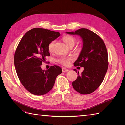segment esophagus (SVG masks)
<instances>
[{"instance_id": "34e87169", "label": "esophagus", "mask_w": 125, "mask_h": 125, "mask_svg": "<svg viewBox=\"0 0 125 125\" xmlns=\"http://www.w3.org/2000/svg\"><path fill=\"white\" fill-rule=\"evenodd\" d=\"M69 70L68 69H66L65 68H62V71L64 72V73H65V72L68 71Z\"/></svg>"}]
</instances>
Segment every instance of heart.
<instances>
[{
    "mask_svg": "<svg viewBox=\"0 0 125 125\" xmlns=\"http://www.w3.org/2000/svg\"><path fill=\"white\" fill-rule=\"evenodd\" d=\"M63 40L65 43L66 44L67 47H69L70 46H74L75 42H76V39L73 36H71L70 35H65L62 38ZM55 43V41H53L51 42L49 45H48V50L50 52H52L53 50V47ZM73 60V57H60L59 58L57 61L60 63V64L64 65V66H68L69 64V62L70 61H72Z\"/></svg>",
    "mask_w": 125,
    "mask_h": 125,
    "instance_id": "obj_1",
    "label": "heart"
}]
</instances>
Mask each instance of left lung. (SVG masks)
I'll use <instances>...</instances> for the list:
<instances>
[{"label": "left lung", "mask_w": 125, "mask_h": 125, "mask_svg": "<svg viewBox=\"0 0 125 125\" xmlns=\"http://www.w3.org/2000/svg\"><path fill=\"white\" fill-rule=\"evenodd\" d=\"M66 33L80 36L83 41L82 49L74 65L84 67V70L80 75L78 72L77 79L72 83V85L78 93L90 94L100 86L108 69L105 44L97 34L86 28ZM74 70L76 71L75 69Z\"/></svg>", "instance_id": "1"}]
</instances>
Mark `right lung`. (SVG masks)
<instances>
[{
    "mask_svg": "<svg viewBox=\"0 0 125 125\" xmlns=\"http://www.w3.org/2000/svg\"><path fill=\"white\" fill-rule=\"evenodd\" d=\"M60 35V33L48 29L33 28L26 33L17 48L14 64L17 75L25 88L35 95L49 92L57 76L62 73L56 65L46 70L41 66L45 57L50 55L49 43Z\"/></svg>",
    "mask_w": 125,
    "mask_h": 125,
    "instance_id": "1",
    "label": "right lung"
}]
</instances>
